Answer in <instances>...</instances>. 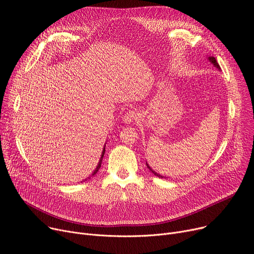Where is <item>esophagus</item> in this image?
<instances>
[{"instance_id": "obj_1", "label": "esophagus", "mask_w": 254, "mask_h": 254, "mask_svg": "<svg viewBox=\"0 0 254 254\" xmlns=\"http://www.w3.org/2000/svg\"><path fill=\"white\" fill-rule=\"evenodd\" d=\"M137 118H138V115H137V113H136L135 111H127V112L124 115V117H123L124 122H125L126 124H130V123L134 122V120H136Z\"/></svg>"}]
</instances>
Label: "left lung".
<instances>
[{"mask_svg": "<svg viewBox=\"0 0 254 254\" xmlns=\"http://www.w3.org/2000/svg\"><path fill=\"white\" fill-rule=\"evenodd\" d=\"M208 60L210 61V63H212L213 64H214V65L216 66V68H218V69L220 70V66H219V64H218V63L216 62V59H215L214 57H209V58H208ZM146 166H147V168H148V169H149V170H150V171H151V172L153 173V174H154L155 176H157V177H161V178H166V177H164V176H162V175H159V174H157V173H156V172H154V171H153V170H152V169H151V168L149 167V165H148L147 163H146Z\"/></svg>", "mask_w": 254, "mask_h": 254, "instance_id": "8db88e82", "label": "left lung"}]
</instances>
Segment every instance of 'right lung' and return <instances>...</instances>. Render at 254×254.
<instances>
[{"label":"right lung","mask_w":254,"mask_h":254,"mask_svg":"<svg viewBox=\"0 0 254 254\" xmlns=\"http://www.w3.org/2000/svg\"><path fill=\"white\" fill-rule=\"evenodd\" d=\"M106 146V145H105ZM105 146H104V149H103V151H102V156H101V158H100V162H99V164H98V166H97V168H96V170L93 171V173L91 174V176H95L96 174H97V172L100 170V168H101V165H102V161H103V157H104V154H105ZM89 178V177H88ZM86 180V179H85Z\"/></svg>","instance_id":"right-lung-1"}]
</instances>
